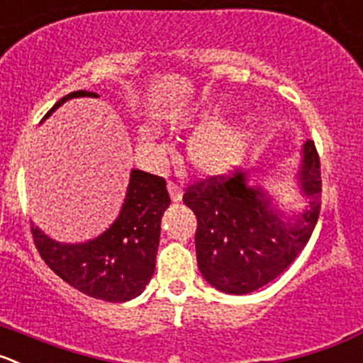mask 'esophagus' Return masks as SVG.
Wrapping results in <instances>:
<instances>
[{"label": "esophagus", "instance_id": "obj_1", "mask_svg": "<svg viewBox=\"0 0 363 363\" xmlns=\"http://www.w3.org/2000/svg\"><path fill=\"white\" fill-rule=\"evenodd\" d=\"M168 193H170V199L174 202L182 201V189L177 184H174V182H168Z\"/></svg>", "mask_w": 363, "mask_h": 363}]
</instances>
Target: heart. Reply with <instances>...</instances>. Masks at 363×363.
Segmentation results:
<instances>
[{
  "label": "heart",
  "mask_w": 363,
  "mask_h": 363,
  "mask_svg": "<svg viewBox=\"0 0 363 363\" xmlns=\"http://www.w3.org/2000/svg\"><path fill=\"white\" fill-rule=\"evenodd\" d=\"M220 116V107L195 105L182 114H175L174 123H207L189 138L186 154L189 164L204 177H223L236 170L249 154L254 141V127L245 121H213ZM138 143L147 157L161 161L168 147L159 140L154 125L143 123L138 128Z\"/></svg>",
  "instance_id": "heart-1"
}]
</instances>
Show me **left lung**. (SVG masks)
Segmentation results:
<instances>
[{"instance_id":"obj_1","label":"left lung","mask_w":363,"mask_h":363,"mask_svg":"<svg viewBox=\"0 0 363 363\" xmlns=\"http://www.w3.org/2000/svg\"><path fill=\"white\" fill-rule=\"evenodd\" d=\"M297 191L303 211L279 208L262 186L236 170L231 179L211 177L184 193L197 216L195 249L202 277L213 289L243 296L276 279L310 240L320 213V162L313 141L301 148Z\"/></svg>"}]
</instances>
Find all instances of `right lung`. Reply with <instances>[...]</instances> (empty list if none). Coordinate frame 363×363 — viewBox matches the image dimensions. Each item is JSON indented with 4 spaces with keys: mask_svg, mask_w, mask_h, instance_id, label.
I'll use <instances>...</instances> for the list:
<instances>
[{
    "mask_svg": "<svg viewBox=\"0 0 363 363\" xmlns=\"http://www.w3.org/2000/svg\"><path fill=\"white\" fill-rule=\"evenodd\" d=\"M98 98L74 91L60 98L48 114L71 98ZM170 206L162 177L132 170L120 215L100 236L82 243H62L32 225V236L46 265L73 289L94 299L125 303L140 296L155 270L161 218Z\"/></svg>",
    "mask_w": 363,
    "mask_h": 363,
    "instance_id": "1",
    "label": "right lung"
}]
</instances>
